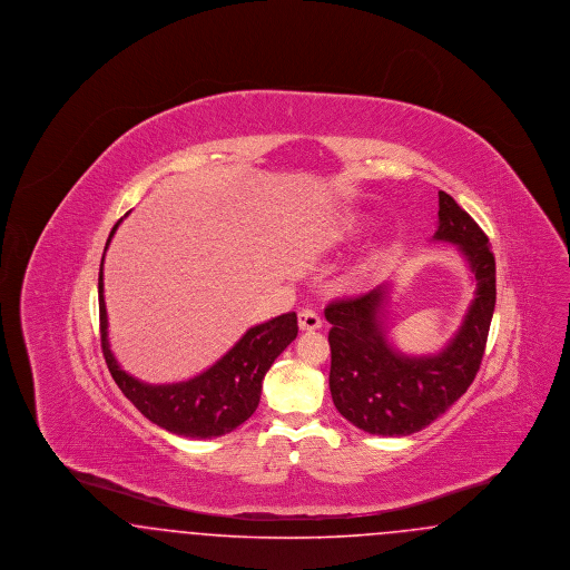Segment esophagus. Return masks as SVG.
I'll list each match as a JSON object with an SVG mask.
<instances>
[{"label": "esophagus", "mask_w": 570, "mask_h": 570, "mask_svg": "<svg viewBox=\"0 0 570 570\" xmlns=\"http://www.w3.org/2000/svg\"><path fill=\"white\" fill-rule=\"evenodd\" d=\"M323 326V318L314 309H301L298 312V328L301 331H316Z\"/></svg>", "instance_id": "esophagus-1"}]
</instances>
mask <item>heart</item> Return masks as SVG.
Here are the masks:
<instances>
[{"instance_id": "1", "label": "heart", "mask_w": 570, "mask_h": 570, "mask_svg": "<svg viewBox=\"0 0 570 570\" xmlns=\"http://www.w3.org/2000/svg\"><path fill=\"white\" fill-rule=\"evenodd\" d=\"M356 228H358V222H356L354 217H348V219L342 224L340 235H354V233H356Z\"/></svg>"}]
</instances>
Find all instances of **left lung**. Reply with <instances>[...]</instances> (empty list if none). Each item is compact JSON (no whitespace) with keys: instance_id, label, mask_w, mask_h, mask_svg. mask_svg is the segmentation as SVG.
<instances>
[{"instance_id":"obj_1","label":"left lung","mask_w":570,"mask_h":570,"mask_svg":"<svg viewBox=\"0 0 570 570\" xmlns=\"http://www.w3.org/2000/svg\"><path fill=\"white\" fill-rule=\"evenodd\" d=\"M434 242L458 245L476 291L455 337L435 354L410 356L389 344V284L326 305L331 325L328 389L354 428L376 435L421 432L453 406L476 376L495 307V258L488 235L446 191H438Z\"/></svg>"}]
</instances>
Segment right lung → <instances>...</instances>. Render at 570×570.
<instances>
[{"label":"right lung","instance_id":"1","mask_svg":"<svg viewBox=\"0 0 570 570\" xmlns=\"http://www.w3.org/2000/svg\"><path fill=\"white\" fill-rule=\"evenodd\" d=\"M119 222L110 230L107 247ZM102 265L98 275L102 353L110 376L121 393L140 410V414L170 434L196 440L228 434L245 423L258 407L263 379L273 361L297 337V314L288 312L263 325L247 328L244 337L216 365L194 379L175 384H147L126 374L115 354L110 353Z\"/></svg>","mask_w":570,"mask_h":570}]
</instances>
